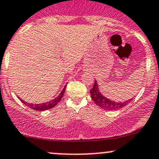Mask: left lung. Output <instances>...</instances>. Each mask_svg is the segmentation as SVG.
<instances>
[{
    "label": "left lung",
    "instance_id": "left-lung-1",
    "mask_svg": "<svg viewBox=\"0 0 159 159\" xmlns=\"http://www.w3.org/2000/svg\"><path fill=\"white\" fill-rule=\"evenodd\" d=\"M90 93H91V98L94 101V103L98 106L101 107L103 109L106 110H115L120 109V108L126 106L129 102L131 101L132 99H133L132 98V99H129V101L125 102H115L110 101V99H107L104 96H103L100 92L99 89H98V84L97 83L96 80H95L94 84H93L92 89L90 91Z\"/></svg>",
    "mask_w": 159,
    "mask_h": 159
}]
</instances>
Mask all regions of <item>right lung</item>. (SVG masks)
<instances>
[{"label": "right lung", "mask_w": 159, "mask_h": 159, "mask_svg": "<svg viewBox=\"0 0 159 159\" xmlns=\"http://www.w3.org/2000/svg\"><path fill=\"white\" fill-rule=\"evenodd\" d=\"M66 89V85L64 87V88H63V90L61 91V92L59 93V95H58L57 98H56L55 99L52 100V101H50L49 102H46V103H39V104H33V103H26V102H25L24 101H23V100H21V99H20V100L21 102H22L23 103H24L25 105H26V106H28L29 107L32 108L33 110H38V111H43V110L51 109V108L54 107L56 105H57V103L60 101H61V98H62Z\"/></svg>", "instance_id": "obj_1"}]
</instances>
